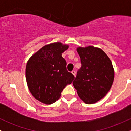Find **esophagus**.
<instances>
[{"instance_id": "1", "label": "esophagus", "mask_w": 131, "mask_h": 131, "mask_svg": "<svg viewBox=\"0 0 131 131\" xmlns=\"http://www.w3.org/2000/svg\"><path fill=\"white\" fill-rule=\"evenodd\" d=\"M72 74H73V75H74V76H76V71H74V70H73V71H72Z\"/></svg>"}]
</instances>
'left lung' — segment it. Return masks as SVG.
Instances as JSON below:
<instances>
[{"instance_id": "8db88e82", "label": "left lung", "mask_w": 131, "mask_h": 131, "mask_svg": "<svg viewBox=\"0 0 131 131\" xmlns=\"http://www.w3.org/2000/svg\"><path fill=\"white\" fill-rule=\"evenodd\" d=\"M81 67L73 84L82 100L96 103L108 93L114 80L113 67L108 57L99 48L78 47Z\"/></svg>"}]
</instances>
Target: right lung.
Returning a JSON list of instances; mask_svg holds the SVG:
<instances>
[{
    "label": "right lung",
    "instance_id": "1",
    "mask_svg": "<svg viewBox=\"0 0 131 131\" xmlns=\"http://www.w3.org/2000/svg\"><path fill=\"white\" fill-rule=\"evenodd\" d=\"M68 46L56 42L46 45L28 60L26 68L27 84L33 97L47 105L55 103L68 84L74 79L67 70L61 53Z\"/></svg>",
    "mask_w": 131,
    "mask_h": 131
}]
</instances>
